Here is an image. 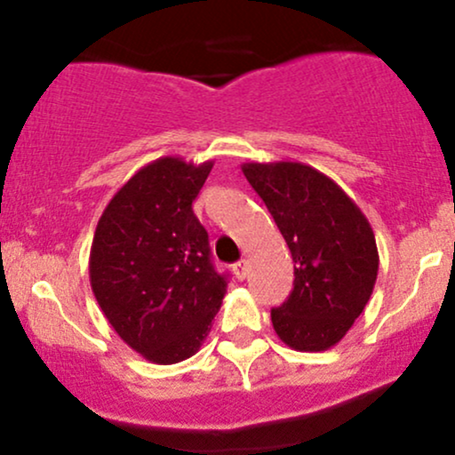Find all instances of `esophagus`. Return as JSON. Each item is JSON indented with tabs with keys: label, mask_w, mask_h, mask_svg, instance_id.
<instances>
[{
	"label": "esophagus",
	"mask_w": 455,
	"mask_h": 455,
	"mask_svg": "<svg viewBox=\"0 0 455 455\" xmlns=\"http://www.w3.org/2000/svg\"><path fill=\"white\" fill-rule=\"evenodd\" d=\"M233 274L237 280H243L248 275V263L245 260H239V263L233 265Z\"/></svg>",
	"instance_id": "1"
}]
</instances>
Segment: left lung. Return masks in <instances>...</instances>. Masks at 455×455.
I'll return each mask as SVG.
<instances>
[{"label": "left lung", "instance_id": "left-lung-1", "mask_svg": "<svg viewBox=\"0 0 455 455\" xmlns=\"http://www.w3.org/2000/svg\"><path fill=\"white\" fill-rule=\"evenodd\" d=\"M295 263L289 299L271 310L286 347L318 353L336 347L372 295L379 250L368 218L325 173L301 162H245Z\"/></svg>", "mask_w": 455, "mask_h": 455}]
</instances>
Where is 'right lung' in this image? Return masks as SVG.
<instances>
[{
    "instance_id": "1",
    "label": "right lung",
    "mask_w": 455,
    "mask_h": 455,
    "mask_svg": "<svg viewBox=\"0 0 455 455\" xmlns=\"http://www.w3.org/2000/svg\"><path fill=\"white\" fill-rule=\"evenodd\" d=\"M213 160L164 156L139 169L104 207L90 252L98 306L132 351L151 363L192 357L220 310L227 278L192 212Z\"/></svg>"
}]
</instances>
